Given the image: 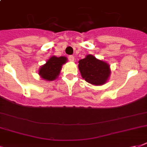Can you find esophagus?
Wrapping results in <instances>:
<instances>
[{
    "instance_id": "34e87169",
    "label": "esophagus",
    "mask_w": 147,
    "mask_h": 147,
    "mask_svg": "<svg viewBox=\"0 0 147 147\" xmlns=\"http://www.w3.org/2000/svg\"><path fill=\"white\" fill-rule=\"evenodd\" d=\"M69 61H71V62H73L74 60H75V58H74L73 55H69Z\"/></svg>"
}]
</instances>
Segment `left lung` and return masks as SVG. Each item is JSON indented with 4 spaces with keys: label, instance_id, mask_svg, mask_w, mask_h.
Masks as SVG:
<instances>
[{
    "label": "left lung",
    "instance_id": "left-lung-1",
    "mask_svg": "<svg viewBox=\"0 0 147 147\" xmlns=\"http://www.w3.org/2000/svg\"><path fill=\"white\" fill-rule=\"evenodd\" d=\"M78 68L82 78L92 85H100L106 82L109 77V65L97 59L92 55L78 61Z\"/></svg>",
    "mask_w": 147,
    "mask_h": 147
}]
</instances>
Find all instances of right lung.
<instances>
[{
  "label": "right lung",
  "mask_w": 147,
  "mask_h": 147,
  "mask_svg": "<svg viewBox=\"0 0 147 147\" xmlns=\"http://www.w3.org/2000/svg\"><path fill=\"white\" fill-rule=\"evenodd\" d=\"M65 57H55L52 56L45 65L40 68L39 74L43 79L53 81L57 78L60 72L62 65L66 62Z\"/></svg>",
  "instance_id": "right-lung-1"
}]
</instances>
